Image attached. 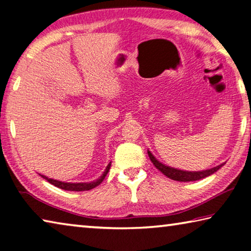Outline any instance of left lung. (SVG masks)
<instances>
[{
	"mask_svg": "<svg viewBox=\"0 0 251 251\" xmlns=\"http://www.w3.org/2000/svg\"><path fill=\"white\" fill-rule=\"evenodd\" d=\"M148 156L151 160V163L155 165V167L158 169L159 172L164 174L165 176H167L168 178H171L173 180H177V181H195V180H199L202 179V178L208 177L212 175V174L216 173L219 168H222L225 164L223 163L218 165V166L212 167L209 169H206V171H199V172H188V171H182V169H178V168H174L171 166H167L156 158V157L151 154V152L147 150Z\"/></svg>",
	"mask_w": 251,
	"mask_h": 251,
	"instance_id": "8db88e82",
	"label": "left lung"
}]
</instances>
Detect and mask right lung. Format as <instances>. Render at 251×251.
I'll list each match as a JSON object with an SVG mask.
<instances>
[{
    "label": "right lung",
    "instance_id": "right-lung-1",
    "mask_svg": "<svg viewBox=\"0 0 251 251\" xmlns=\"http://www.w3.org/2000/svg\"><path fill=\"white\" fill-rule=\"evenodd\" d=\"M110 165H112V161H110V163L107 165V167H106L104 173L101 174V176L100 178H97L96 180H93L91 182H65V181H59L56 179H53V178H49L44 175H41V174H40V176L48 180L50 184L56 186L61 189L71 190V192H84V190H91L93 188H95L96 186H99L100 182L104 180L105 176L107 175V173L109 172Z\"/></svg>",
    "mask_w": 251,
    "mask_h": 251
}]
</instances>
